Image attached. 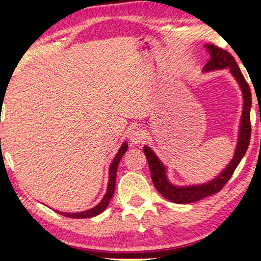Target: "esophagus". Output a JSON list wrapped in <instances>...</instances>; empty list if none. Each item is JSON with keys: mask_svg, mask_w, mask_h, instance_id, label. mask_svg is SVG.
<instances>
[{"mask_svg": "<svg viewBox=\"0 0 261 261\" xmlns=\"http://www.w3.org/2000/svg\"><path fill=\"white\" fill-rule=\"evenodd\" d=\"M129 140H130L132 144L135 145V146L142 144V142H144V140H145L144 130H142L141 128H135V129H133L129 133Z\"/></svg>", "mask_w": 261, "mask_h": 261, "instance_id": "34e87169", "label": "esophagus"}]
</instances>
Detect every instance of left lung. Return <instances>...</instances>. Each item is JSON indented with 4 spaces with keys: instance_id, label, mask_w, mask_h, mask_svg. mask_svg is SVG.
Listing matches in <instances>:
<instances>
[{
    "instance_id": "8db88e82",
    "label": "left lung",
    "mask_w": 261,
    "mask_h": 261,
    "mask_svg": "<svg viewBox=\"0 0 261 261\" xmlns=\"http://www.w3.org/2000/svg\"><path fill=\"white\" fill-rule=\"evenodd\" d=\"M206 51L209 52L210 59L203 67V72H209L214 70L229 69V72L240 85L244 97V108H242V115L240 121V128H239V137L237 142V148L233 155V159L228 164L222 172L204 184L199 185H187V187H178L171 183L167 178V169L164 165L152 148L148 146H144V152L147 158L149 170H151V177L153 184L156 190L162 194L170 202L178 203V204H188L194 203L201 199L212 196L219 192L224 187V184L230 179L231 174L237 169L239 163L244 158L246 151H247L249 140H251V89H249L247 82H246L244 74L241 73L240 67L238 66L233 56L226 49L217 47L215 45H205Z\"/></svg>"
}]
</instances>
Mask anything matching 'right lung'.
Listing matches in <instances>:
<instances>
[{"label":"right lung","mask_w":261,"mask_h":261,"mask_svg":"<svg viewBox=\"0 0 261 261\" xmlns=\"http://www.w3.org/2000/svg\"><path fill=\"white\" fill-rule=\"evenodd\" d=\"M128 145L127 142L124 141L121 147L117 152V154L115 155V158L110 164L109 166V180H108V187H107V192L106 195L103 196L102 201L98 203L97 205H95L94 208L89 209V210H84V212H80V213H63L59 212V214H62L63 216L66 217H72V219H89V217H94L97 216L99 214L105 212L107 209V206L109 204V201L112 199V197L114 196V191H115V181H116V173H117V166H119V163L121 158L124 153L127 152Z\"/></svg>","instance_id":"add662e5"}]
</instances>
